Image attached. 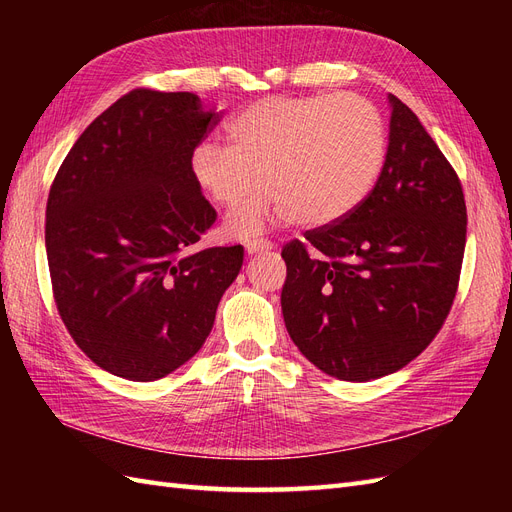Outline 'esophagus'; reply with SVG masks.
Listing matches in <instances>:
<instances>
[{"label":"esophagus","instance_id":"obj_1","mask_svg":"<svg viewBox=\"0 0 512 512\" xmlns=\"http://www.w3.org/2000/svg\"><path fill=\"white\" fill-rule=\"evenodd\" d=\"M269 250H273V243L269 239H250L245 243L247 254H260V252H269Z\"/></svg>","mask_w":512,"mask_h":512}]
</instances>
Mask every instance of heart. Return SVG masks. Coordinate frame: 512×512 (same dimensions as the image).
Segmentation results:
<instances>
[{"mask_svg": "<svg viewBox=\"0 0 512 512\" xmlns=\"http://www.w3.org/2000/svg\"><path fill=\"white\" fill-rule=\"evenodd\" d=\"M226 145L203 141L190 158L196 188L235 209L226 222L247 239L275 222L324 226L344 220L374 190L386 160L378 108L354 94L275 96L252 102L224 126Z\"/></svg>", "mask_w": 512, "mask_h": 512, "instance_id": "1", "label": "heart"}]
</instances>
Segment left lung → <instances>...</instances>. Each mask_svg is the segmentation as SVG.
Returning <instances> with one entry per match:
<instances>
[{"mask_svg": "<svg viewBox=\"0 0 512 512\" xmlns=\"http://www.w3.org/2000/svg\"><path fill=\"white\" fill-rule=\"evenodd\" d=\"M389 147L374 190L344 220L284 245L282 314L324 374L367 382L406 367L451 312L466 250L459 177L389 94Z\"/></svg>", "mask_w": 512, "mask_h": 512, "instance_id": "obj_1", "label": "left lung"}]
</instances>
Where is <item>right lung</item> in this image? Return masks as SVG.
<instances>
[{"label":"right lung","mask_w":512,"mask_h":512,"mask_svg":"<svg viewBox=\"0 0 512 512\" xmlns=\"http://www.w3.org/2000/svg\"><path fill=\"white\" fill-rule=\"evenodd\" d=\"M190 91L134 89L89 123L46 203L53 297L68 333L113 376L151 382L203 348L243 247L196 243L218 213L190 158L218 126Z\"/></svg>","instance_id":"right-lung-1"}]
</instances>
